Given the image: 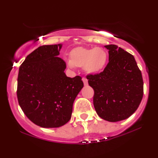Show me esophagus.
I'll return each mask as SVG.
<instances>
[{
    "label": "esophagus",
    "instance_id": "esophagus-1",
    "mask_svg": "<svg viewBox=\"0 0 158 158\" xmlns=\"http://www.w3.org/2000/svg\"><path fill=\"white\" fill-rule=\"evenodd\" d=\"M83 83H84V85H88V80L85 78V77H83Z\"/></svg>",
    "mask_w": 158,
    "mask_h": 158
}]
</instances>
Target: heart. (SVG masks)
<instances>
[{
  "label": "heart",
  "mask_w": 158,
  "mask_h": 158,
  "mask_svg": "<svg viewBox=\"0 0 158 158\" xmlns=\"http://www.w3.org/2000/svg\"><path fill=\"white\" fill-rule=\"evenodd\" d=\"M106 52L100 47H76L70 52V65L83 67L86 73L96 74L105 68L107 63Z\"/></svg>",
  "instance_id": "heart-1"
}]
</instances>
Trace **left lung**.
<instances>
[{"mask_svg": "<svg viewBox=\"0 0 158 158\" xmlns=\"http://www.w3.org/2000/svg\"><path fill=\"white\" fill-rule=\"evenodd\" d=\"M109 62L100 73L86 77L94 90V105L101 118L116 122L135 113L143 97V80L135 57L115 44L106 45Z\"/></svg>", "mask_w": 158, "mask_h": 158, "instance_id": "1", "label": "left lung"}]
</instances>
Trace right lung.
Masks as SVG:
<instances>
[{
	"mask_svg": "<svg viewBox=\"0 0 158 158\" xmlns=\"http://www.w3.org/2000/svg\"><path fill=\"white\" fill-rule=\"evenodd\" d=\"M62 44L43 45L26 57L19 68L17 98L34 124L44 128L70 121L75 98L83 87L81 76H66V64L58 57Z\"/></svg>",
	"mask_w": 158,
	"mask_h": 158,
	"instance_id": "obj_1",
	"label": "right lung"
}]
</instances>
